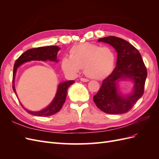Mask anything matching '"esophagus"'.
<instances>
[{
	"label": "esophagus",
	"instance_id": "34e87169",
	"mask_svg": "<svg viewBox=\"0 0 159 159\" xmlns=\"http://www.w3.org/2000/svg\"><path fill=\"white\" fill-rule=\"evenodd\" d=\"M80 80H81V81H83V82H88V81H89V80H88V79L83 78H81L80 79Z\"/></svg>",
	"mask_w": 159,
	"mask_h": 159
}]
</instances>
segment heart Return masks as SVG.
<instances>
[{"label": "heart", "mask_w": 159, "mask_h": 159, "mask_svg": "<svg viewBox=\"0 0 159 159\" xmlns=\"http://www.w3.org/2000/svg\"><path fill=\"white\" fill-rule=\"evenodd\" d=\"M115 55L109 47H101L91 43H82L70 50V56H66L61 61L65 73L75 75L84 68L85 74L94 80H102L112 71Z\"/></svg>", "instance_id": "b5f03b06"}]
</instances>
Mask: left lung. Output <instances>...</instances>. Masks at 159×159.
Wrapping results in <instances>:
<instances>
[{"label":"left lung","mask_w":159,"mask_h":159,"mask_svg":"<svg viewBox=\"0 0 159 159\" xmlns=\"http://www.w3.org/2000/svg\"><path fill=\"white\" fill-rule=\"evenodd\" d=\"M99 42L111 46L117 53V66L93 96L97 107L109 114H123L131 109L144 93L147 71L140 53L132 44L122 38L107 36L99 38ZM129 80L133 83L132 91L123 95L119 84Z\"/></svg>","instance_id":"left-lung-1"}]
</instances>
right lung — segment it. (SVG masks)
<instances>
[{"mask_svg": "<svg viewBox=\"0 0 159 159\" xmlns=\"http://www.w3.org/2000/svg\"><path fill=\"white\" fill-rule=\"evenodd\" d=\"M60 50V48L56 46H49L44 47L36 48L30 49L23 54L16 60L15 64L14 65L13 70V76H12V89L14 90L17 98L18 95L15 89V76L18 68L21 65L27 63L31 61H46L49 60L50 61L57 62L59 60L57 58V52ZM75 82L74 80H69L61 82L57 85V89L55 97L52 99L51 103L48 105L46 107L37 111H32L28 110L23 106L20 103L22 107L26 110V111L31 115H35L38 117H48L58 112L61 109L62 105L64 103L68 89L70 86Z\"/></svg>", "mask_w": 159, "mask_h": 159, "instance_id": "obj_1", "label": "right lung"}]
</instances>
